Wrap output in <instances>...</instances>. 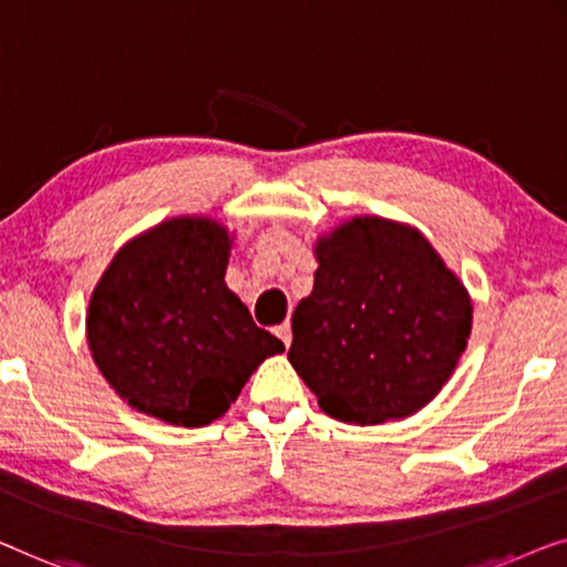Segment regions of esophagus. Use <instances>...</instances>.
Wrapping results in <instances>:
<instances>
[{
	"label": "esophagus",
	"mask_w": 567,
	"mask_h": 567,
	"mask_svg": "<svg viewBox=\"0 0 567 567\" xmlns=\"http://www.w3.org/2000/svg\"><path fill=\"white\" fill-rule=\"evenodd\" d=\"M275 333H277V337H280V341H282L285 347H290V341H292L290 323H280V326H277V329H275Z\"/></svg>",
	"instance_id": "esophagus-1"
}]
</instances>
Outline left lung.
<instances>
[{
    "mask_svg": "<svg viewBox=\"0 0 567 567\" xmlns=\"http://www.w3.org/2000/svg\"><path fill=\"white\" fill-rule=\"evenodd\" d=\"M287 360L326 416L374 426L432 403L473 331L467 287L409 223L354 215L313 244Z\"/></svg>",
    "mask_w": 567,
    "mask_h": 567,
    "instance_id": "left-lung-1",
    "label": "left lung"
}]
</instances>
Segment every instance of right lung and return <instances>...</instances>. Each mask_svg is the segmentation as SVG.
Returning a JSON list of instances; mask_svg holds the SVG:
<instances>
[{
    "instance_id": "right-lung-1",
    "label": "right lung",
    "mask_w": 567,
    "mask_h": 567,
    "mask_svg": "<svg viewBox=\"0 0 567 567\" xmlns=\"http://www.w3.org/2000/svg\"><path fill=\"white\" fill-rule=\"evenodd\" d=\"M234 234L177 215L123 244L86 308L92 360L123 401L172 426L200 429L230 409L285 344L226 285Z\"/></svg>"
}]
</instances>
